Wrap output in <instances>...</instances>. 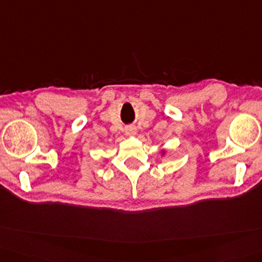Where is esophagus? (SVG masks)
I'll use <instances>...</instances> for the list:
<instances>
[{"mask_svg": "<svg viewBox=\"0 0 262 262\" xmlns=\"http://www.w3.org/2000/svg\"><path fill=\"white\" fill-rule=\"evenodd\" d=\"M125 134H126L127 136H135V135L137 134L136 127L132 126V125L126 126V127H125Z\"/></svg>", "mask_w": 262, "mask_h": 262, "instance_id": "obj_1", "label": "esophagus"}]
</instances>
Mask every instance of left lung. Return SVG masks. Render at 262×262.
<instances>
[{
    "instance_id": "1",
    "label": "left lung",
    "mask_w": 262,
    "mask_h": 262,
    "mask_svg": "<svg viewBox=\"0 0 262 262\" xmlns=\"http://www.w3.org/2000/svg\"><path fill=\"white\" fill-rule=\"evenodd\" d=\"M167 154V150L166 149H162L161 150V155H162V157H164V155H166Z\"/></svg>"
}]
</instances>
